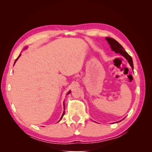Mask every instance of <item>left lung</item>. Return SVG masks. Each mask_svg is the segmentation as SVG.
Returning <instances> with one entry per match:
<instances>
[{
  "instance_id": "left-lung-1",
  "label": "left lung",
  "mask_w": 152,
  "mask_h": 152,
  "mask_svg": "<svg viewBox=\"0 0 152 152\" xmlns=\"http://www.w3.org/2000/svg\"><path fill=\"white\" fill-rule=\"evenodd\" d=\"M106 40H107L108 44H110V46L112 50L115 51V53H120L121 56H124L125 59L128 61L129 63L130 64L131 68L133 70V60H132V58L129 56V55L126 52L125 50L124 49V48H123L121 45L112 38L106 37ZM118 122H119V121H118Z\"/></svg>"
}]
</instances>
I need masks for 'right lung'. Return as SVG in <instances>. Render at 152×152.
Here are the masks:
<instances>
[{"mask_svg": "<svg viewBox=\"0 0 152 152\" xmlns=\"http://www.w3.org/2000/svg\"><path fill=\"white\" fill-rule=\"evenodd\" d=\"M25 49H26V48H25ZM20 56H21V55H19V57H18L17 58V59H15V62H14V64L15 63V62H16V61H17V60L18 59V58H19V57H20ZM70 93V91H69V92H68V93H67V95H68V94H69V93ZM64 109H65V108H64ZM64 111L63 112V114L62 116H61V119L63 118V115H64ZM61 119H60V120H61ZM60 120H59V121H60Z\"/></svg>", "mask_w": 152, "mask_h": 152, "instance_id": "1", "label": "right lung"}]
</instances>
